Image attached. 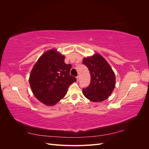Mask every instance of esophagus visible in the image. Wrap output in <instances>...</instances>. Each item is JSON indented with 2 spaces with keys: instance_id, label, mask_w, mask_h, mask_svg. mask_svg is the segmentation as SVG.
Instances as JSON below:
<instances>
[{
  "instance_id": "34e87169",
  "label": "esophagus",
  "mask_w": 149,
  "mask_h": 149,
  "mask_svg": "<svg viewBox=\"0 0 149 149\" xmlns=\"http://www.w3.org/2000/svg\"><path fill=\"white\" fill-rule=\"evenodd\" d=\"M76 79H77V81H79L80 80V76H78L77 77H76Z\"/></svg>"
}]
</instances>
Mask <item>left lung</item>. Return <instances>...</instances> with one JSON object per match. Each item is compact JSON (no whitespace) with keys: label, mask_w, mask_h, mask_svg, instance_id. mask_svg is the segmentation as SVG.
<instances>
[{"label":"left lung","mask_w":149,"mask_h":149,"mask_svg":"<svg viewBox=\"0 0 149 149\" xmlns=\"http://www.w3.org/2000/svg\"><path fill=\"white\" fill-rule=\"evenodd\" d=\"M83 64L88 68L91 79L88 86L83 89L84 96L93 102L104 101L115 87L114 71L104 58L97 53L84 58Z\"/></svg>","instance_id":"1"}]
</instances>
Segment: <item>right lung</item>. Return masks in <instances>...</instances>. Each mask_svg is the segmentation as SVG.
<instances>
[{"mask_svg":"<svg viewBox=\"0 0 149 149\" xmlns=\"http://www.w3.org/2000/svg\"><path fill=\"white\" fill-rule=\"evenodd\" d=\"M65 56L50 49L40 57L30 73L29 83L35 96L48 106H53L63 98L76 78L70 74V64Z\"/></svg>","mask_w":149,"mask_h":149,"instance_id":"right-lung-1","label":"right lung"}]
</instances>
